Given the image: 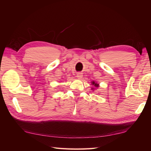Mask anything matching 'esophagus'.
<instances>
[{"instance_id":"esophagus-1","label":"esophagus","mask_w":151,"mask_h":151,"mask_svg":"<svg viewBox=\"0 0 151 151\" xmlns=\"http://www.w3.org/2000/svg\"><path fill=\"white\" fill-rule=\"evenodd\" d=\"M83 74H82V73L79 72V73H77V77L78 79H82V78H83Z\"/></svg>"}]
</instances>
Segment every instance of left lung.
<instances>
[{
  "mask_svg": "<svg viewBox=\"0 0 151 151\" xmlns=\"http://www.w3.org/2000/svg\"><path fill=\"white\" fill-rule=\"evenodd\" d=\"M91 84H92L93 85H94V86L96 87V88H98V87H99V84H97V83H95L94 81H92V82H91ZM91 89H94V88H92Z\"/></svg>",
  "mask_w": 151,
  "mask_h": 151,
  "instance_id": "1",
  "label": "left lung"
}]
</instances>
